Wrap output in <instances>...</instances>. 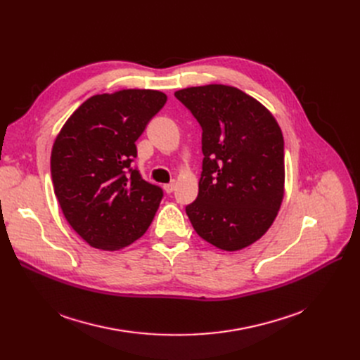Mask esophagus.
Instances as JSON below:
<instances>
[{"label": "esophagus", "instance_id": "obj_1", "mask_svg": "<svg viewBox=\"0 0 360 360\" xmlns=\"http://www.w3.org/2000/svg\"><path fill=\"white\" fill-rule=\"evenodd\" d=\"M163 188H165V191H166L167 194H170V193H174V191H175V181H172V182H169V184H165V185H163Z\"/></svg>", "mask_w": 360, "mask_h": 360}]
</instances>
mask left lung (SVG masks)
Listing matches in <instances>:
<instances>
[{
    "instance_id": "1",
    "label": "left lung",
    "mask_w": 360,
    "mask_h": 360,
    "mask_svg": "<svg viewBox=\"0 0 360 360\" xmlns=\"http://www.w3.org/2000/svg\"><path fill=\"white\" fill-rule=\"evenodd\" d=\"M198 121L202 172L185 207L195 232L224 251L258 240L285 193V140L271 113L242 90L209 84L175 91Z\"/></svg>"
}]
</instances>
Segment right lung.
<instances>
[{"label": "right lung", "instance_id": "right-lung-1", "mask_svg": "<svg viewBox=\"0 0 360 360\" xmlns=\"http://www.w3.org/2000/svg\"><path fill=\"white\" fill-rule=\"evenodd\" d=\"M158 90L96 94L79 106L55 139L53 191L71 228L93 248L121 250L153 220L163 190L132 166L136 141L166 103Z\"/></svg>", "mask_w": 360, "mask_h": 360}]
</instances>
